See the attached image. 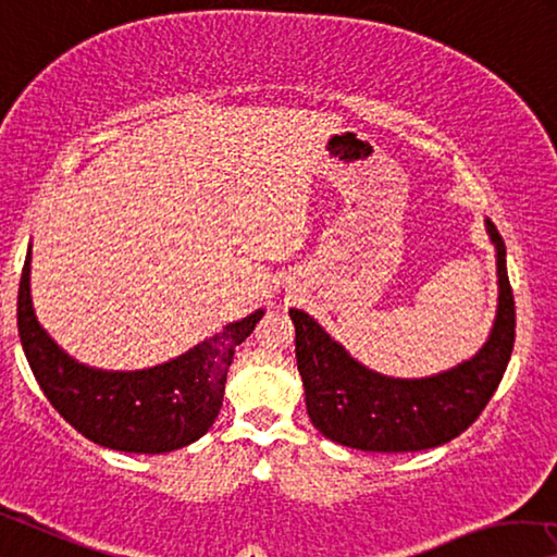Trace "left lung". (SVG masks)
Listing matches in <instances>:
<instances>
[{
  "label": "left lung",
  "instance_id": "obj_1",
  "mask_svg": "<svg viewBox=\"0 0 557 557\" xmlns=\"http://www.w3.org/2000/svg\"><path fill=\"white\" fill-rule=\"evenodd\" d=\"M488 225L498 255V314L473 359L429 379H392L369 372L310 314L289 310L295 357L307 413L326 438L361 451H423L463 434L498 389L516 342V302L506 270V243Z\"/></svg>",
  "mask_w": 557,
  "mask_h": 557
}]
</instances>
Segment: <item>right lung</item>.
I'll return each mask as SVG.
<instances>
[{"mask_svg":"<svg viewBox=\"0 0 557 557\" xmlns=\"http://www.w3.org/2000/svg\"><path fill=\"white\" fill-rule=\"evenodd\" d=\"M264 312L227 324L215 337L144 372H101L74 361L41 330L29 297L24 260L16 326L34 376L49 404L94 444L128 454H165L193 444L223 406L227 369Z\"/></svg>","mask_w":557,"mask_h":557,"instance_id":"right-lung-1","label":"right lung"}]
</instances>
